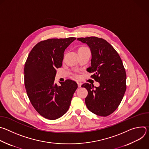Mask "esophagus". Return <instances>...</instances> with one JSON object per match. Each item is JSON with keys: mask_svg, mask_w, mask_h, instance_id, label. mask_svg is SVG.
Returning a JSON list of instances; mask_svg holds the SVG:
<instances>
[{"mask_svg": "<svg viewBox=\"0 0 149 149\" xmlns=\"http://www.w3.org/2000/svg\"><path fill=\"white\" fill-rule=\"evenodd\" d=\"M77 84H78V87H81L82 83H81V82H77Z\"/></svg>", "mask_w": 149, "mask_h": 149, "instance_id": "obj_1", "label": "esophagus"}]
</instances>
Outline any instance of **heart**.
<instances>
[{
	"label": "heart",
	"instance_id": "heart-1",
	"mask_svg": "<svg viewBox=\"0 0 149 149\" xmlns=\"http://www.w3.org/2000/svg\"><path fill=\"white\" fill-rule=\"evenodd\" d=\"M88 49L87 48H86V47H81L78 51H81V50H84V49Z\"/></svg>",
	"mask_w": 149,
	"mask_h": 149
}]
</instances>
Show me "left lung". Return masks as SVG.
Listing matches in <instances>:
<instances>
[{
    "mask_svg": "<svg viewBox=\"0 0 149 149\" xmlns=\"http://www.w3.org/2000/svg\"><path fill=\"white\" fill-rule=\"evenodd\" d=\"M86 44L91 52L88 72L100 83L98 87L88 83L82 85L88 91L85 100L88 109L94 114L106 117L118 107L126 90V74L122 61L108 42L95 36L79 38Z\"/></svg>",
    "mask_w": 149,
    "mask_h": 149,
    "instance_id": "left-lung-1",
    "label": "left lung"
}]
</instances>
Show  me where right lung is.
I'll return each mask as SVG.
<instances>
[{"label":"right lung","instance_id":"right-lung-1","mask_svg":"<svg viewBox=\"0 0 149 149\" xmlns=\"http://www.w3.org/2000/svg\"><path fill=\"white\" fill-rule=\"evenodd\" d=\"M76 39H48L37 44L30 52L24 68L25 86L36 111L49 120H56L68 111L78 86L67 79L55 83L56 68L62 67L65 49Z\"/></svg>","mask_w":149,"mask_h":149}]
</instances>
